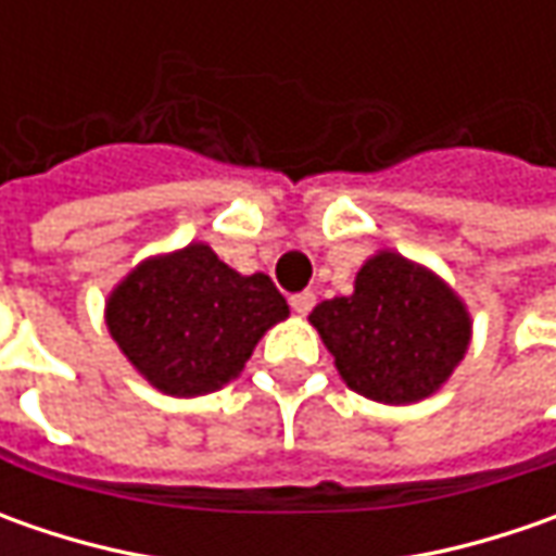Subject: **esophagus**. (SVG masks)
Here are the masks:
<instances>
[{"mask_svg":"<svg viewBox=\"0 0 556 556\" xmlns=\"http://www.w3.org/2000/svg\"><path fill=\"white\" fill-rule=\"evenodd\" d=\"M312 306H315V293H309V290L290 296V309L296 312V315H309Z\"/></svg>","mask_w":556,"mask_h":556,"instance_id":"esophagus-1","label":"esophagus"}]
</instances>
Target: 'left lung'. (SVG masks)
I'll use <instances>...</instances> for the list:
<instances>
[{
    "instance_id": "1",
    "label": "left lung",
    "mask_w": 556,
    "mask_h": 556,
    "mask_svg": "<svg viewBox=\"0 0 556 556\" xmlns=\"http://www.w3.org/2000/svg\"><path fill=\"white\" fill-rule=\"evenodd\" d=\"M309 321L355 393L387 405L437 393L470 343L458 296L387 250L362 266L355 293L318 303Z\"/></svg>"
}]
</instances>
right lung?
Here are the masks:
<instances>
[{
	"mask_svg": "<svg viewBox=\"0 0 556 556\" xmlns=\"http://www.w3.org/2000/svg\"><path fill=\"white\" fill-rule=\"evenodd\" d=\"M281 318L288 300L268 275H238L206 244L141 263L108 303L119 350L169 395L219 390Z\"/></svg>",
	"mask_w": 556,
	"mask_h": 556,
	"instance_id": "1",
	"label": "right lung"
}]
</instances>
